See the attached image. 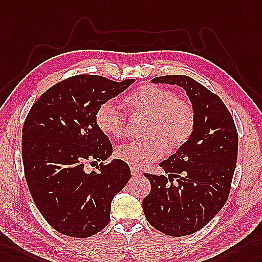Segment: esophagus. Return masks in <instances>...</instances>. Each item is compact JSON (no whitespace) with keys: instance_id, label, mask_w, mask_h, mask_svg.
Masks as SVG:
<instances>
[{"instance_id":"1","label":"esophagus","mask_w":262,"mask_h":262,"mask_svg":"<svg viewBox=\"0 0 262 262\" xmlns=\"http://www.w3.org/2000/svg\"><path fill=\"white\" fill-rule=\"evenodd\" d=\"M131 174H132V177H135V178L140 177V176H142V171L139 170L136 167H131Z\"/></svg>"}]
</instances>
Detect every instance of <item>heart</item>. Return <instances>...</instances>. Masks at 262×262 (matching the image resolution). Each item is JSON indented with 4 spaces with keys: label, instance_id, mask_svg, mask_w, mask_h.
<instances>
[{
    "label": "heart",
    "instance_id": "heart-1",
    "mask_svg": "<svg viewBox=\"0 0 262 262\" xmlns=\"http://www.w3.org/2000/svg\"><path fill=\"white\" fill-rule=\"evenodd\" d=\"M130 112L149 119L145 141H130L116 150L119 160L133 167H142L160 159L164 150L172 152L186 143L195 123L194 111L187 102L167 89L146 85L138 89L125 99ZM95 122L106 136H123L125 117L113 101H105L95 113Z\"/></svg>",
    "mask_w": 262,
    "mask_h": 262
}]
</instances>
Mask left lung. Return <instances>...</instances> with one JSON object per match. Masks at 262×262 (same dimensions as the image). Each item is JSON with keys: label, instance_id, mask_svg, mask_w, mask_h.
<instances>
[{"label": "left lung", "instance_id": "left-lung-1", "mask_svg": "<svg viewBox=\"0 0 262 262\" xmlns=\"http://www.w3.org/2000/svg\"><path fill=\"white\" fill-rule=\"evenodd\" d=\"M155 84L187 92L194 111L192 135L160 167L168 173H145L151 183L142 208L150 225L172 237L199 231L225 206L238 157V133L221 99L187 75L158 76Z\"/></svg>", "mask_w": 262, "mask_h": 262}]
</instances>
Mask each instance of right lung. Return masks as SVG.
Returning a JSON list of instances; mask_svg holds the SVG:
<instances>
[{
  "mask_svg": "<svg viewBox=\"0 0 262 262\" xmlns=\"http://www.w3.org/2000/svg\"><path fill=\"white\" fill-rule=\"evenodd\" d=\"M135 81L71 76L50 88L31 107L22 137L25 178L37 209L56 231L86 238L109 223L112 199L131 178L129 165L113 159L88 172L84 164L112 155L95 113Z\"/></svg>",
  "mask_w": 262,
  "mask_h": 262,
  "instance_id": "1",
  "label": "right lung"
}]
</instances>
